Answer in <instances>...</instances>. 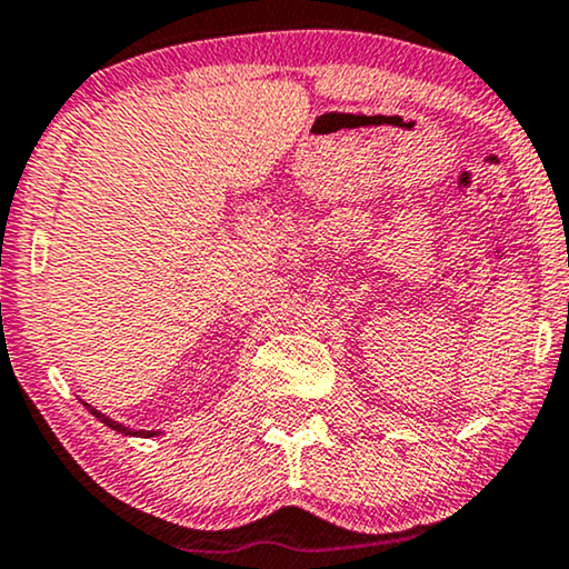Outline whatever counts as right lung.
<instances>
[{"instance_id": "1", "label": "right lung", "mask_w": 569, "mask_h": 569, "mask_svg": "<svg viewBox=\"0 0 569 569\" xmlns=\"http://www.w3.org/2000/svg\"><path fill=\"white\" fill-rule=\"evenodd\" d=\"M84 407H88V409H90V415H92V417H98V419H100V422H103V425H108V427H111V430H116V432H121V435H137V438H154V435H160V432H154V430H131V427H123V425H119V422H113V419H111V417L100 415V411H98V409H92V407H90V403H84Z\"/></svg>"}]
</instances>
